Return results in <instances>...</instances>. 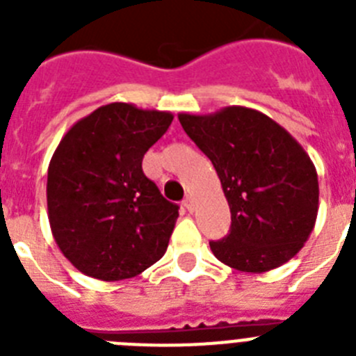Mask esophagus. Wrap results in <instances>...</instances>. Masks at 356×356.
<instances>
[{"label": "esophagus", "instance_id": "1", "mask_svg": "<svg viewBox=\"0 0 356 356\" xmlns=\"http://www.w3.org/2000/svg\"><path fill=\"white\" fill-rule=\"evenodd\" d=\"M184 207L188 210V212H194V200L191 196H187L184 200Z\"/></svg>", "mask_w": 356, "mask_h": 356}]
</instances>
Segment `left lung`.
<instances>
[{
    "label": "left lung",
    "instance_id": "8db88e82",
    "mask_svg": "<svg viewBox=\"0 0 356 356\" xmlns=\"http://www.w3.org/2000/svg\"><path fill=\"white\" fill-rule=\"evenodd\" d=\"M178 119L213 163L232 212L229 234L210 242L216 259L242 273H266L296 257L319 210L317 171L303 146L246 106Z\"/></svg>",
    "mask_w": 356,
    "mask_h": 356
}]
</instances>
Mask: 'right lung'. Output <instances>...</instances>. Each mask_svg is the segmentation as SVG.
<instances>
[{
  "mask_svg": "<svg viewBox=\"0 0 356 356\" xmlns=\"http://www.w3.org/2000/svg\"><path fill=\"white\" fill-rule=\"evenodd\" d=\"M171 112L108 103L76 121L48 168V219L78 271L103 282L134 278L168 250L178 205L143 172Z\"/></svg>",
  "mask_w": 356,
  "mask_h": 356,
  "instance_id": "right-lung-1",
  "label": "right lung"
}]
</instances>
